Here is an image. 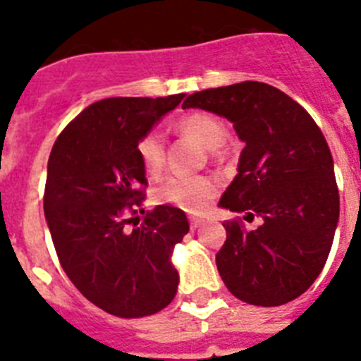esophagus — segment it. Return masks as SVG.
<instances>
[{"label":"esophagus","mask_w":361,"mask_h":361,"mask_svg":"<svg viewBox=\"0 0 361 361\" xmlns=\"http://www.w3.org/2000/svg\"><path fill=\"white\" fill-rule=\"evenodd\" d=\"M204 221L198 219V217H189V225H191V231H197L198 226L202 225Z\"/></svg>","instance_id":"obj_1"}]
</instances>
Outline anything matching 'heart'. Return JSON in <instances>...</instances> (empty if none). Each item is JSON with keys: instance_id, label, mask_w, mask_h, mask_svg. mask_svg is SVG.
<instances>
[{"instance_id": "b5f03b06", "label": "heart", "mask_w": 361, "mask_h": 361, "mask_svg": "<svg viewBox=\"0 0 361 361\" xmlns=\"http://www.w3.org/2000/svg\"><path fill=\"white\" fill-rule=\"evenodd\" d=\"M176 129L192 136L204 147L217 149L225 142L226 129L223 121L208 112H189L176 121ZM136 155L146 174L155 176L164 164V138L159 130H147L136 142ZM217 192V181L208 176H170L157 187L155 198L161 204H172L191 214L202 212Z\"/></svg>"}]
</instances>
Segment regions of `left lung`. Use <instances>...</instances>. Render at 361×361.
<instances>
[{"label":"left lung","instance_id":"1","mask_svg":"<svg viewBox=\"0 0 361 361\" xmlns=\"http://www.w3.org/2000/svg\"><path fill=\"white\" fill-rule=\"evenodd\" d=\"M183 109H202L234 123L245 144L221 208L260 217L223 223L226 241L215 257L226 288L241 302L283 305L313 285L330 255L339 221L334 159L307 110L264 82H240L189 95Z\"/></svg>","mask_w":361,"mask_h":361}]
</instances>
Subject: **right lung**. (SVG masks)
I'll return each instance as SVG.
<instances>
[{"label":"right lung","mask_w":361,"mask_h":361,"mask_svg":"<svg viewBox=\"0 0 361 361\" xmlns=\"http://www.w3.org/2000/svg\"><path fill=\"white\" fill-rule=\"evenodd\" d=\"M183 97L97 101L61 130L48 159L44 217L59 264L82 296L121 319L157 313L178 292L170 257L189 232L185 214L157 206L140 226L127 225L147 185L136 142Z\"/></svg>","instance_id":"right-lung-1"}]
</instances>
